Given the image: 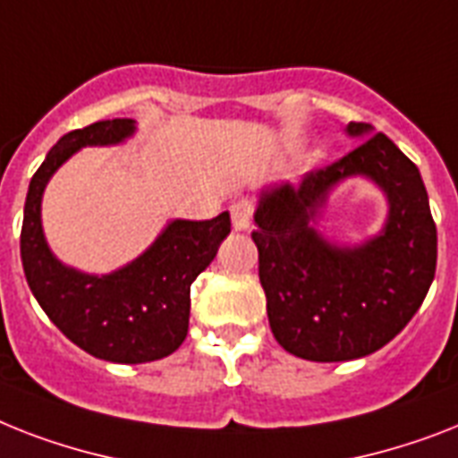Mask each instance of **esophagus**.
<instances>
[{"mask_svg":"<svg viewBox=\"0 0 458 458\" xmlns=\"http://www.w3.org/2000/svg\"><path fill=\"white\" fill-rule=\"evenodd\" d=\"M230 218H233V228H235L237 233L251 228V221H254V207H251V202L242 199V202L233 204Z\"/></svg>","mask_w":458,"mask_h":458,"instance_id":"34e87169","label":"esophagus"}]
</instances>
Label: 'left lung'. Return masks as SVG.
<instances>
[{
    "label": "left lung",
    "mask_w": 458,
    "mask_h": 458,
    "mask_svg": "<svg viewBox=\"0 0 458 458\" xmlns=\"http://www.w3.org/2000/svg\"><path fill=\"white\" fill-rule=\"evenodd\" d=\"M367 139L299 185L259 192L251 233L259 277L277 344L310 362H345L377 352L421 308L437 263V230L416 165L386 133L351 122ZM362 175L386 195L385 228L360 245H338L317 230L328 195Z\"/></svg>",
    "instance_id": "left-lung-1"
}]
</instances>
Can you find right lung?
Masks as SVG:
<instances>
[{
  "label": "right lung",
  "mask_w": 458,
  "mask_h": 458,
  "mask_svg": "<svg viewBox=\"0 0 458 458\" xmlns=\"http://www.w3.org/2000/svg\"><path fill=\"white\" fill-rule=\"evenodd\" d=\"M133 133V120L96 122L65 133L30 181L21 230L25 280L48 319L81 351L120 364L162 360L183 344L191 284L230 235V214L223 211L211 221L174 218L143 254L107 275L81 273L55 259L42 228L47 183L81 148L120 145Z\"/></svg>",
  "instance_id": "1"
}]
</instances>
